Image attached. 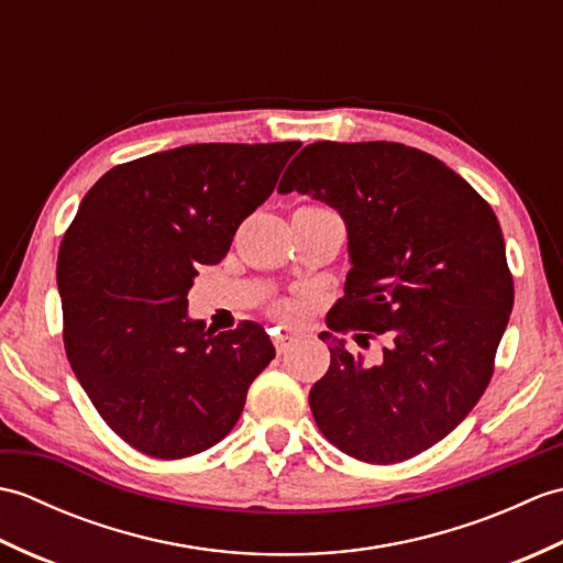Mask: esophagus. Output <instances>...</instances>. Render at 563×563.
Listing matches in <instances>:
<instances>
[{
  "label": "esophagus",
  "mask_w": 563,
  "mask_h": 563,
  "mask_svg": "<svg viewBox=\"0 0 563 563\" xmlns=\"http://www.w3.org/2000/svg\"><path fill=\"white\" fill-rule=\"evenodd\" d=\"M290 341H292V336H288V333H273V343H275V351L278 353H285L290 349Z\"/></svg>",
  "instance_id": "34e87169"
}]
</instances>
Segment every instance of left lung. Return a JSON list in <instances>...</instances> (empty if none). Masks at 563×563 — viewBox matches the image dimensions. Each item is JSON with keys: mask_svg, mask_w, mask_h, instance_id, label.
<instances>
[{"mask_svg": "<svg viewBox=\"0 0 563 563\" xmlns=\"http://www.w3.org/2000/svg\"><path fill=\"white\" fill-rule=\"evenodd\" d=\"M345 222L351 271L333 331L385 333L377 365L331 341L309 389L321 433L351 457L394 464L433 448L482 399L512 309L504 232L492 206L430 154L399 142H314L278 186Z\"/></svg>", "mask_w": 563, "mask_h": 563, "instance_id": "obj_1", "label": "left lung"}]
</instances>
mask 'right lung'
<instances>
[{
    "label": "right lung",
    "instance_id": "right-lung-1",
    "mask_svg": "<svg viewBox=\"0 0 563 563\" xmlns=\"http://www.w3.org/2000/svg\"><path fill=\"white\" fill-rule=\"evenodd\" d=\"M297 150L210 142L147 154L103 174L69 224L57 256L67 361L103 421L150 457L220 442L275 357L261 324L206 331L186 295Z\"/></svg>",
    "mask_w": 563,
    "mask_h": 563
}]
</instances>
